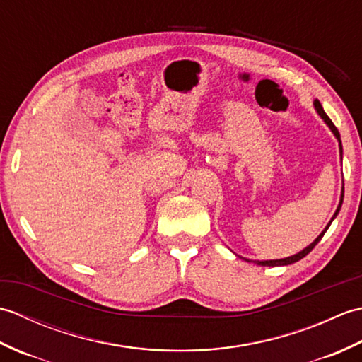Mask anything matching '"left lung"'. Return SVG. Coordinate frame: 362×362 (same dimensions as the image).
Here are the masks:
<instances>
[{
	"mask_svg": "<svg viewBox=\"0 0 362 362\" xmlns=\"http://www.w3.org/2000/svg\"><path fill=\"white\" fill-rule=\"evenodd\" d=\"M314 104V109H316V112H317V115L319 117L324 119V122L325 124L329 127V130H332L333 132V135L336 136V140H337V143H339V153H341V160H342V141H341V135H339V132H337V129H336V126L333 124V121L329 119L328 117H327V113L324 112V109H322V104L317 101H314L313 103ZM342 201H344V187H342V193H341V201H339V205H337V209H336V211H334V214H333V218H332V221L328 222L327 224V227L322 230V233L316 238V240H314L310 245H306V247L303 249V250H300L298 253H296V255H292V257H288V258H281V259H264V261H253V263L255 264H258V266H288V264H292V263H297L298 259H302L303 257H306L308 255V253L316 247V244L322 240V236L325 235V232L328 230V227L332 226V222H333V219L337 216V213H339V210H341V206H342ZM240 258H243V257H240ZM244 261H247V263H250L252 259H247V258H243Z\"/></svg>",
	"mask_w": 362,
	"mask_h": 362,
	"instance_id": "8db88e82",
	"label": "left lung"
}]
</instances>
